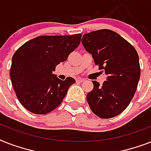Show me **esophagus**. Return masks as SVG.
<instances>
[{
    "mask_svg": "<svg viewBox=\"0 0 151 151\" xmlns=\"http://www.w3.org/2000/svg\"><path fill=\"white\" fill-rule=\"evenodd\" d=\"M76 81H77V82H83V81H85V79L81 78H78L76 79Z\"/></svg>",
    "mask_w": 151,
    "mask_h": 151,
    "instance_id": "1",
    "label": "esophagus"
}]
</instances>
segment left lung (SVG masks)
Listing matches in <instances>:
<instances>
[{"mask_svg":"<svg viewBox=\"0 0 151 151\" xmlns=\"http://www.w3.org/2000/svg\"><path fill=\"white\" fill-rule=\"evenodd\" d=\"M81 43L107 76L102 86L92 81L93 89L86 96L90 109L101 118L115 117L126 109L136 93L140 78L138 53L110 29L84 34Z\"/></svg>","mask_w":151,"mask_h":151,"instance_id":"8db88e82","label":"left lung"}]
</instances>
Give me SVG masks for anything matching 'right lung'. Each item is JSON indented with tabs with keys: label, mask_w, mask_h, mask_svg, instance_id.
Here are the masks:
<instances>
[{
	"label": "right lung",
	"mask_w": 151,
	"mask_h": 151,
	"mask_svg": "<svg viewBox=\"0 0 151 151\" xmlns=\"http://www.w3.org/2000/svg\"><path fill=\"white\" fill-rule=\"evenodd\" d=\"M81 38V34L37 37L15 52L11 81L18 99L27 110L46 114L60 105L75 80L69 77L62 81L53 71L78 48Z\"/></svg>",
	"instance_id": "1"
}]
</instances>
